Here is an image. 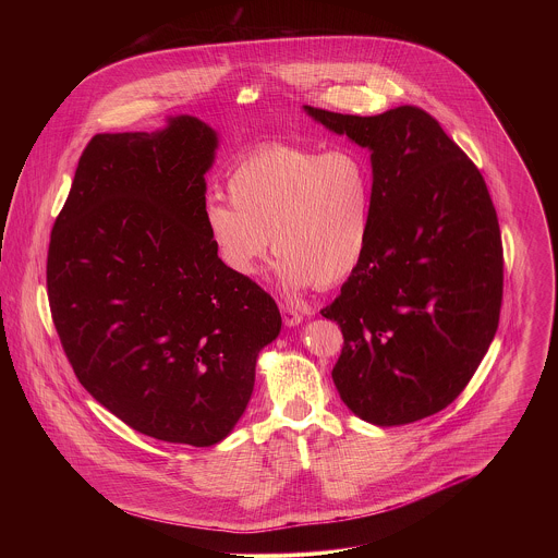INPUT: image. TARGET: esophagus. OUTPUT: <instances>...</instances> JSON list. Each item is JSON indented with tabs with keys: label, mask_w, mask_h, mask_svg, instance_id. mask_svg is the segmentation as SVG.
Instances as JSON below:
<instances>
[{
	"label": "esophagus",
	"mask_w": 558,
	"mask_h": 558,
	"mask_svg": "<svg viewBox=\"0 0 558 558\" xmlns=\"http://www.w3.org/2000/svg\"><path fill=\"white\" fill-rule=\"evenodd\" d=\"M280 314H282V319H284V324H287L289 328L299 326V324L303 322V314L296 312V310H292L289 305H280Z\"/></svg>",
	"instance_id": "obj_1"
}]
</instances>
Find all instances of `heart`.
<instances>
[{"mask_svg":"<svg viewBox=\"0 0 558 558\" xmlns=\"http://www.w3.org/2000/svg\"><path fill=\"white\" fill-rule=\"evenodd\" d=\"M230 203L205 207L215 255L240 278L257 276L271 248L287 291L335 287L357 267L371 236V165L355 148L267 144L240 160Z\"/></svg>","mask_w":558,"mask_h":558,"instance_id":"heart-1","label":"heart"}]
</instances>
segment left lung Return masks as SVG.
I'll use <instances>...</instances> for the list:
<instances>
[{
    "label": "left lung",
    "instance_id": "8db88e82",
    "mask_svg": "<svg viewBox=\"0 0 558 558\" xmlns=\"http://www.w3.org/2000/svg\"><path fill=\"white\" fill-rule=\"evenodd\" d=\"M305 112L371 150L368 244L319 312L343 332L337 391L372 425L437 414L464 391L498 330L505 257L485 180L423 108Z\"/></svg>",
    "mask_w": 558,
    "mask_h": 558
}]
</instances>
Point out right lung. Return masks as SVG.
Instances as JSON below:
<instances>
[{
    "mask_svg": "<svg viewBox=\"0 0 558 558\" xmlns=\"http://www.w3.org/2000/svg\"><path fill=\"white\" fill-rule=\"evenodd\" d=\"M217 133L196 117L98 133L53 221L48 299L81 385L137 433L207 448L253 393L276 301L234 276L205 230Z\"/></svg>",
    "mask_w": 558,
    "mask_h": 558,
    "instance_id": "obj_1",
    "label": "right lung"
}]
</instances>
